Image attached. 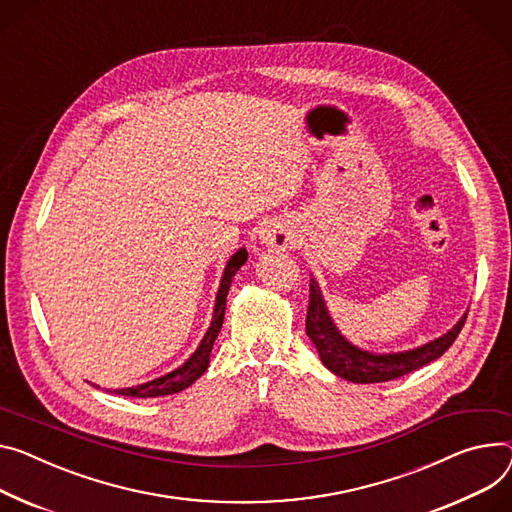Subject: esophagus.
<instances>
[{"label":"esophagus","mask_w":512,"mask_h":512,"mask_svg":"<svg viewBox=\"0 0 512 512\" xmlns=\"http://www.w3.org/2000/svg\"><path fill=\"white\" fill-rule=\"evenodd\" d=\"M260 244L272 250H289L297 244V235L287 221H270L260 229Z\"/></svg>","instance_id":"obj_1"}]
</instances>
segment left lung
<instances>
[{"mask_svg": "<svg viewBox=\"0 0 512 512\" xmlns=\"http://www.w3.org/2000/svg\"><path fill=\"white\" fill-rule=\"evenodd\" d=\"M467 318V311L459 322L443 336L402 352H371L348 342L336 328L322 289L316 279L309 283V309L305 320V332L316 346L320 361L334 375L352 383H381L408 375L432 361H437L443 352L455 342Z\"/></svg>", "mask_w": 512, "mask_h": 512, "instance_id": "8db88e82", "label": "left lung"}]
</instances>
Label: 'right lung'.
I'll use <instances>...</instances> for the list:
<instances>
[{
    "label": "right lung",
    "instance_id": "obj_1",
    "mask_svg": "<svg viewBox=\"0 0 512 512\" xmlns=\"http://www.w3.org/2000/svg\"><path fill=\"white\" fill-rule=\"evenodd\" d=\"M248 260V252L246 248H240L235 252L221 274V281H219V289L215 295V307H213V318L211 324L203 336V340L196 346V350L192 355L174 371L162 375V377H155L147 383H139L133 387H123V389H114V393H119V396H127V398H162V396H170V393H178L186 387H190L196 379H199L207 369H209V361H211V350L213 344L221 332L223 326V318H225V303H227V293L231 287V281L235 277V272H238Z\"/></svg>",
    "mask_w": 512,
    "mask_h": 512
}]
</instances>
